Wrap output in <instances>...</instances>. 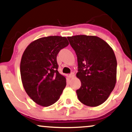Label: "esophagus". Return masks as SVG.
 Segmentation results:
<instances>
[{
    "mask_svg": "<svg viewBox=\"0 0 132 132\" xmlns=\"http://www.w3.org/2000/svg\"><path fill=\"white\" fill-rule=\"evenodd\" d=\"M75 77V74H74V73H73V72H72L71 74L69 75V77L71 78H73V77Z\"/></svg>",
    "mask_w": 132,
    "mask_h": 132,
    "instance_id": "1",
    "label": "esophagus"
}]
</instances>
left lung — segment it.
Instances as JSON below:
<instances>
[{
    "label": "left lung",
    "instance_id": "8db88e82",
    "mask_svg": "<svg viewBox=\"0 0 132 132\" xmlns=\"http://www.w3.org/2000/svg\"><path fill=\"white\" fill-rule=\"evenodd\" d=\"M77 56L81 81L77 95L81 103L89 107L106 101L117 82V62L113 50L102 38L95 36L68 37Z\"/></svg>",
    "mask_w": 132,
    "mask_h": 132
}]
</instances>
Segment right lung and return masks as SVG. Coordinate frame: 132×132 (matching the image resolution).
<instances>
[{
    "label": "right lung",
    "instance_id": "add662e5",
    "mask_svg": "<svg viewBox=\"0 0 132 132\" xmlns=\"http://www.w3.org/2000/svg\"><path fill=\"white\" fill-rule=\"evenodd\" d=\"M68 45L65 37H45L31 42L23 53L20 66L23 86L40 106L56 103L66 87V78L57 70V55Z\"/></svg>",
    "mask_w": 132,
    "mask_h": 132
}]
</instances>
